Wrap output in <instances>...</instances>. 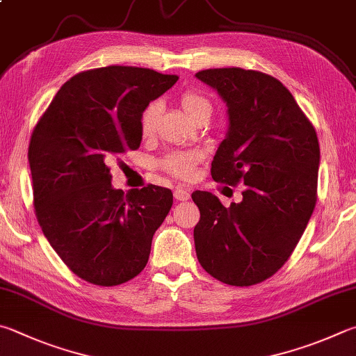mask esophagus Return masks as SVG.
<instances>
[{
  "mask_svg": "<svg viewBox=\"0 0 356 356\" xmlns=\"http://www.w3.org/2000/svg\"><path fill=\"white\" fill-rule=\"evenodd\" d=\"M174 197H176L177 200H182V202H184V200L190 199V191L185 190V188H180V186H179V188L174 190Z\"/></svg>",
  "mask_w": 356,
  "mask_h": 356,
  "instance_id": "1",
  "label": "esophagus"
}]
</instances>
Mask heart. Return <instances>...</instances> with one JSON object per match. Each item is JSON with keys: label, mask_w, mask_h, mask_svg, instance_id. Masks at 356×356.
I'll list each match as a JSON object with an SVG mask.
<instances>
[{"label": "heart", "mask_w": 356, "mask_h": 356, "mask_svg": "<svg viewBox=\"0 0 356 356\" xmlns=\"http://www.w3.org/2000/svg\"><path fill=\"white\" fill-rule=\"evenodd\" d=\"M179 104L182 111L188 115V118L197 122L199 120L209 121L211 115V102L205 98L202 93L195 90H186L179 98ZM160 113L159 102H151L140 116V132L145 138L152 137L157 129V120ZM202 159V154L199 151H172L160 161L161 168L171 176L180 179H190L193 176L196 165Z\"/></svg>", "instance_id": "1"}]
</instances>
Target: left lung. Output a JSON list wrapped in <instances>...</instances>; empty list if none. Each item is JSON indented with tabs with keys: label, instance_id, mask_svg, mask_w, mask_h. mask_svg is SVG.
Returning a JSON list of instances; mask_svg holds the SVG:
<instances>
[{
	"label": "left lung",
	"instance_id": "1",
	"mask_svg": "<svg viewBox=\"0 0 356 356\" xmlns=\"http://www.w3.org/2000/svg\"><path fill=\"white\" fill-rule=\"evenodd\" d=\"M197 79L229 107V131L211 177L244 184L241 202L224 207L207 191L191 195L200 211L196 255L207 273L232 286L273 277L293 254L318 199L319 141L283 83L266 73L210 68Z\"/></svg>",
	"mask_w": 356,
	"mask_h": 356
}]
</instances>
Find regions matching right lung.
Masks as SVG:
<instances>
[{"instance_id":"right-lung-1","label":"right lung","mask_w":356,"mask_h":356,"mask_svg":"<svg viewBox=\"0 0 356 356\" xmlns=\"http://www.w3.org/2000/svg\"><path fill=\"white\" fill-rule=\"evenodd\" d=\"M176 74L111 65L60 87L31 135L28 159L35 216L62 261L99 286L145 269L152 236L171 210V190L112 188L111 163L138 149L140 116Z\"/></svg>"}]
</instances>
